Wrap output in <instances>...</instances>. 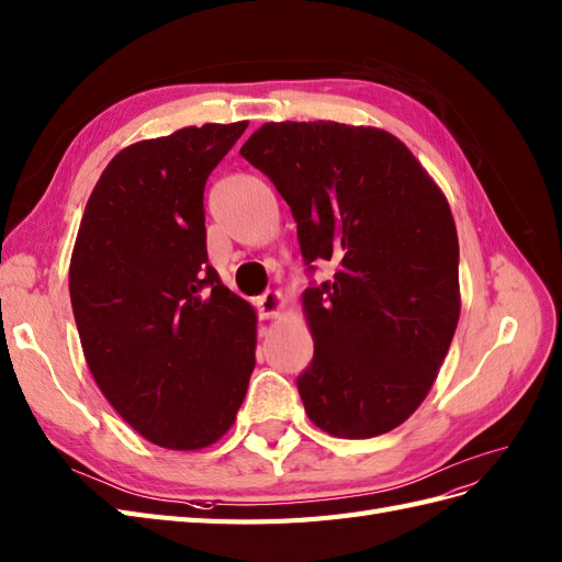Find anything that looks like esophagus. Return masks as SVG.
<instances>
[{
	"label": "esophagus",
	"mask_w": 562,
	"mask_h": 562,
	"mask_svg": "<svg viewBox=\"0 0 562 562\" xmlns=\"http://www.w3.org/2000/svg\"><path fill=\"white\" fill-rule=\"evenodd\" d=\"M281 305H283V295H281L279 291H267L265 295H259V297L255 300V307H257L259 319L277 317Z\"/></svg>",
	"instance_id": "obj_1"
}]
</instances>
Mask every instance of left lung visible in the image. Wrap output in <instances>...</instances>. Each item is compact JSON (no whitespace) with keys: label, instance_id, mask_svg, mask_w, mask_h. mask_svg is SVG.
<instances>
[{"label":"left lung","instance_id":"8db88e82","mask_svg":"<svg viewBox=\"0 0 562 562\" xmlns=\"http://www.w3.org/2000/svg\"><path fill=\"white\" fill-rule=\"evenodd\" d=\"M240 155L277 186L300 252L336 262L303 293L314 358L307 417L372 439L427 398L460 317L458 234L443 193L395 135L336 121L265 123Z\"/></svg>","mask_w":562,"mask_h":562}]
</instances>
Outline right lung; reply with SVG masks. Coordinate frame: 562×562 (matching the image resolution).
<instances>
[{"mask_svg": "<svg viewBox=\"0 0 562 562\" xmlns=\"http://www.w3.org/2000/svg\"><path fill=\"white\" fill-rule=\"evenodd\" d=\"M245 128L204 123L121 149L78 228L68 291L88 367L161 448L222 439L255 369V312L210 265L202 202Z\"/></svg>", "mask_w": 562, "mask_h": 562, "instance_id": "add662e5", "label": "right lung"}]
</instances>
